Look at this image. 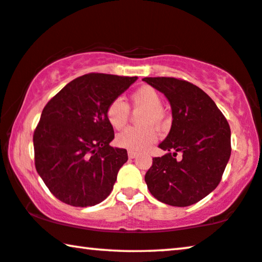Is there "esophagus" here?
<instances>
[{"label": "esophagus", "instance_id": "34e87169", "mask_svg": "<svg viewBox=\"0 0 262 262\" xmlns=\"http://www.w3.org/2000/svg\"><path fill=\"white\" fill-rule=\"evenodd\" d=\"M128 156H129V159H134V158H136V156H138V153L129 150V151H128Z\"/></svg>", "mask_w": 262, "mask_h": 262}]
</instances>
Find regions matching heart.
Returning a JSON list of instances; mask_svg holds the SVG:
<instances>
[{
    "instance_id": "obj_1",
    "label": "heart",
    "mask_w": 262,
    "mask_h": 262,
    "mask_svg": "<svg viewBox=\"0 0 262 262\" xmlns=\"http://www.w3.org/2000/svg\"><path fill=\"white\" fill-rule=\"evenodd\" d=\"M130 100L135 108L144 109V114L141 116V124L147 126L143 128H127L116 136V144L132 151L147 150L153 144L158 134L151 126L162 128L166 124V114L161 108V96L149 85H143L132 94ZM106 116L108 122L115 129H121L126 126L129 108L121 99L113 100L108 104Z\"/></svg>"
}]
</instances>
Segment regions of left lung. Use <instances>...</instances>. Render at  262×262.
<instances>
[{
	"mask_svg": "<svg viewBox=\"0 0 262 262\" xmlns=\"http://www.w3.org/2000/svg\"><path fill=\"white\" fill-rule=\"evenodd\" d=\"M162 93L171 108L170 130L159 147L144 181L151 195L166 205L187 207L216 188L231 158V128L216 104L189 82L174 77H144ZM183 156L177 160L174 156Z\"/></svg>",
	"mask_w": 262,
	"mask_h": 262,
	"instance_id": "obj_1",
	"label": "left lung"
}]
</instances>
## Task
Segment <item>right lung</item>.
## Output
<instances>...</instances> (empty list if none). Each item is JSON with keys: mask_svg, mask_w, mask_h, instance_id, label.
I'll use <instances>...</instances> for the list:
<instances>
[{"mask_svg": "<svg viewBox=\"0 0 262 262\" xmlns=\"http://www.w3.org/2000/svg\"><path fill=\"white\" fill-rule=\"evenodd\" d=\"M136 80L87 74L69 82L46 104L33 138L35 167L58 200L89 207L111 194L128 154L109 144L114 129L106 111Z\"/></svg>", "mask_w": 262, "mask_h": 262, "instance_id": "right-lung-1", "label": "right lung"}]
</instances>
